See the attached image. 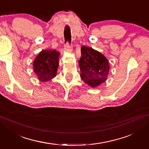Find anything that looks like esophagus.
I'll use <instances>...</instances> for the list:
<instances>
[{
	"label": "esophagus",
	"instance_id": "esophagus-1",
	"mask_svg": "<svg viewBox=\"0 0 149 149\" xmlns=\"http://www.w3.org/2000/svg\"><path fill=\"white\" fill-rule=\"evenodd\" d=\"M64 49H65V51H66V52H72V46H71V45H69L68 42H67V43L65 45H64Z\"/></svg>",
	"mask_w": 149,
	"mask_h": 149
}]
</instances>
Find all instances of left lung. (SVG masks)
I'll use <instances>...</instances> for the list:
<instances>
[{
  "label": "left lung",
  "instance_id": "left-lung-1",
  "mask_svg": "<svg viewBox=\"0 0 149 149\" xmlns=\"http://www.w3.org/2000/svg\"><path fill=\"white\" fill-rule=\"evenodd\" d=\"M79 60L81 78L91 87L98 86L107 79L110 64L107 58L91 47L83 46Z\"/></svg>",
  "mask_w": 149,
  "mask_h": 149
}]
</instances>
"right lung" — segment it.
<instances>
[{
  "mask_svg": "<svg viewBox=\"0 0 149 149\" xmlns=\"http://www.w3.org/2000/svg\"><path fill=\"white\" fill-rule=\"evenodd\" d=\"M60 53L56 50H42L33 62L34 72L38 80L47 82L56 76Z\"/></svg>",
  "mask_w": 149,
  "mask_h": 149,
  "instance_id": "add662e5",
  "label": "right lung"
}]
</instances>
